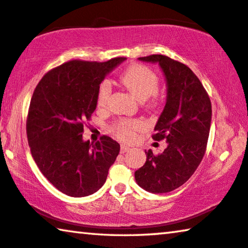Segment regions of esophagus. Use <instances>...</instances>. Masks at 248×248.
Listing matches in <instances>:
<instances>
[{"instance_id": "obj_1", "label": "esophagus", "mask_w": 248, "mask_h": 248, "mask_svg": "<svg viewBox=\"0 0 248 248\" xmlns=\"http://www.w3.org/2000/svg\"><path fill=\"white\" fill-rule=\"evenodd\" d=\"M131 150V146H127L125 144H122L121 145V153H125V152H128V151Z\"/></svg>"}]
</instances>
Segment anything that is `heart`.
Here are the masks:
<instances>
[{"label":"heart","mask_w":248,"mask_h":248,"mask_svg":"<svg viewBox=\"0 0 248 248\" xmlns=\"http://www.w3.org/2000/svg\"><path fill=\"white\" fill-rule=\"evenodd\" d=\"M120 80L128 92L140 100L146 102L148 107H155L160 87V79L156 73L150 67L141 63H134L127 67L120 76ZM110 95L109 81L104 80L97 92V105L105 106ZM150 98V100L147 98ZM143 128V123L139 120H122L113 124L112 132L118 139L130 141L134 138L135 132Z\"/></svg>","instance_id":"1"}]
</instances>
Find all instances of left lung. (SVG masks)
Segmentation results:
<instances>
[{"instance_id": "left-lung-1", "label": "left lung", "mask_w": 248, "mask_h": 248, "mask_svg": "<svg viewBox=\"0 0 248 248\" xmlns=\"http://www.w3.org/2000/svg\"><path fill=\"white\" fill-rule=\"evenodd\" d=\"M157 62L166 76L167 104L154 127L155 141L166 140L167 149L135 171L140 186L153 193L170 192L189 180L207 149L211 123V103L202 81L185 63L163 55L139 58Z\"/></svg>"}]
</instances>
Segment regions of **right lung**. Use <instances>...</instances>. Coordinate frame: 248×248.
Instances as JSON below:
<instances>
[{"label": "right lung", "instance_id": "right-lung-1", "mask_svg": "<svg viewBox=\"0 0 248 248\" xmlns=\"http://www.w3.org/2000/svg\"><path fill=\"white\" fill-rule=\"evenodd\" d=\"M124 60H70L49 70L32 95L27 117L32 157L68 196L86 197L102 188L120 153V144L109 136L93 144L82 140V132L96 109L100 82Z\"/></svg>", "mask_w": 248, "mask_h": 248}]
</instances>
